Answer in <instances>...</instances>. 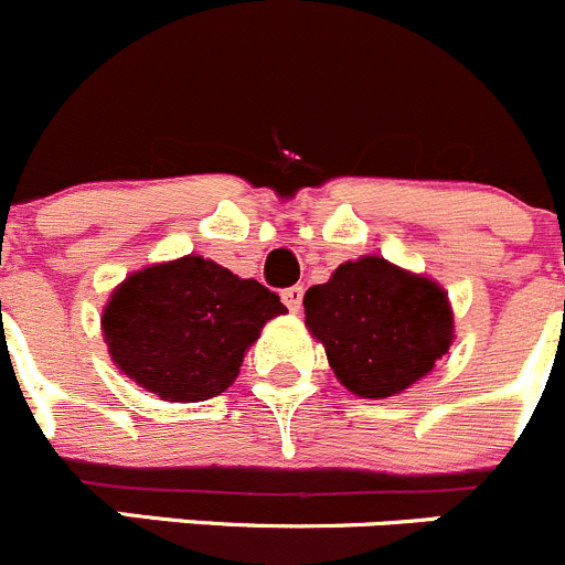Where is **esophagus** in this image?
<instances>
[{
	"label": "esophagus",
	"mask_w": 565,
	"mask_h": 565,
	"mask_svg": "<svg viewBox=\"0 0 565 565\" xmlns=\"http://www.w3.org/2000/svg\"><path fill=\"white\" fill-rule=\"evenodd\" d=\"M279 297H282V302H286V308L291 310V313H297V310L302 308L305 288L302 286H291V288H286V291L279 294Z\"/></svg>",
	"instance_id": "esophagus-1"
}]
</instances>
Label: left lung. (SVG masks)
<instances>
[{"label": "left lung", "instance_id": "8db88e82", "mask_svg": "<svg viewBox=\"0 0 565 565\" xmlns=\"http://www.w3.org/2000/svg\"><path fill=\"white\" fill-rule=\"evenodd\" d=\"M305 324L352 394L385 399L433 372L455 338L447 291L385 257L347 260L305 294Z\"/></svg>", "mask_w": 565, "mask_h": 565}]
</instances>
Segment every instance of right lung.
Masks as SVG:
<instances>
[{"mask_svg": "<svg viewBox=\"0 0 565 565\" xmlns=\"http://www.w3.org/2000/svg\"><path fill=\"white\" fill-rule=\"evenodd\" d=\"M286 313L257 279L185 255L147 266L110 294L102 332L113 363L166 402H205L238 377L263 324Z\"/></svg>", "mask_w": 565, "mask_h": 565, "instance_id": "1", "label": "right lung"}]
</instances>
